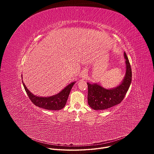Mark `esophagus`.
<instances>
[{"mask_svg":"<svg viewBox=\"0 0 154 154\" xmlns=\"http://www.w3.org/2000/svg\"><path fill=\"white\" fill-rule=\"evenodd\" d=\"M86 77V74H83V78H85Z\"/></svg>","mask_w":154,"mask_h":154,"instance_id":"1","label":"esophagus"}]
</instances>
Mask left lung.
Returning <instances> with one entry per match:
<instances>
[{
	"label": "left lung",
	"mask_w": 154,
	"mask_h": 154,
	"mask_svg": "<svg viewBox=\"0 0 154 154\" xmlns=\"http://www.w3.org/2000/svg\"><path fill=\"white\" fill-rule=\"evenodd\" d=\"M125 59V75L122 82L116 87L106 89L97 83H87L88 103L91 108L102 110L119 104L124 99L131 82V69L128 57L124 52Z\"/></svg>",
	"instance_id": "8db88e82"
}]
</instances>
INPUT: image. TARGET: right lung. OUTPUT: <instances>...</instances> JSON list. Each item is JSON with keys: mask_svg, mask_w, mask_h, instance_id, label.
<instances>
[{"mask_svg": "<svg viewBox=\"0 0 154 154\" xmlns=\"http://www.w3.org/2000/svg\"><path fill=\"white\" fill-rule=\"evenodd\" d=\"M75 83V82L71 83L62 90V91L55 95L50 97H39L33 94L27 88L26 86L23 81L24 89L33 103L38 107L49 109V110H60L65 106L71 90Z\"/></svg>", "mask_w": 154, "mask_h": 154, "instance_id": "add662e5", "label": "right lung"}]
</instances>
